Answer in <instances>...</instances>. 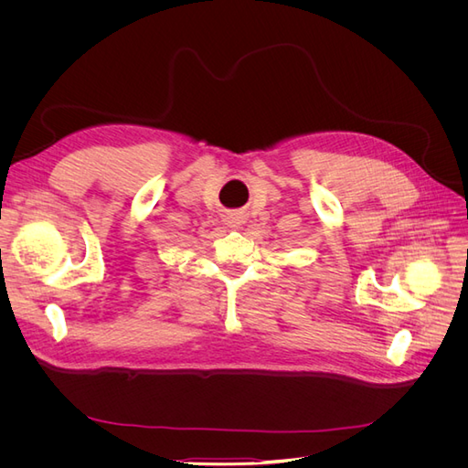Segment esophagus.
I'll use <instances>...</instances> for the list:
<instances>
[{
    "label": "esophagus",
    "mask_w": 468,
    "mask_h": 468,
    "mask_svg": "<svg viewBox=\"0 0 468 468\" xmlns=\"http://www.w3.org/2000/svg\"><path fill=\"white\" fill-rule=\"evenodd\" d=\"M226 224H229L230 229H239V226L244 224V218L239 217V215H230L229 218H226Z\"/></svg>",
    "instance_id": "1"
}]
</instances>
